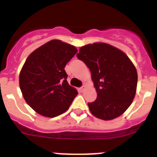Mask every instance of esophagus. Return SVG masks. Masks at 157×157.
Wrapping results in <instances>:
<instances>
[{
  "label": "esophagus",
  "instance_id": "esophagus-1",
  "mask_svg": "<svg viewBox=\"0 0 157 157\" xmlns=\"http://www.w3.org/2000/svg\"><path fill=\"white\" fill-rule=\"evenodd\" d=\"M85 89H86V86H82L79 88V90L81 91V92H82V91L85 90Z\"/></svg>",
  "mask_w": 157,
  "mask_h": 157
}]
</instances>
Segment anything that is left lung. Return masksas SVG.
<instances>
[{"mask_svg":"<svg viewBox=\"0 0 157 157\" xmlns=\"http://www.w3.org/2000/svg\"><path fill=\"white\" fill-rule=\"evenodd\" d=\"M77 57L91 72L98 98L88 103L91 113L103 120L121 116L132 103L136 94L138 74L128 56L106 43L81 47Z\"/></svg>","mask_w":157,"mask_h":157,"instance_id":"left-lung-1","label":"left lung"}]
</instances>
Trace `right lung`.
<instances>
[{"instance_id":"obj_1","label":"right lung","mask_w":157,"mask_h":157,"mask_svg":"<svg viewBox=\"0 0 157 157\" xmlns=\"http://www.w3.org/2000/svg\"><path fill=\"white\" fill-rule=\"evenodd\" d=\"M75 46L52 40L30 54L19 75L23 98L37 113L56 117L66 112L78 94L67 81L64 67L75 55Z\"/></svg>"}]
</instances>
